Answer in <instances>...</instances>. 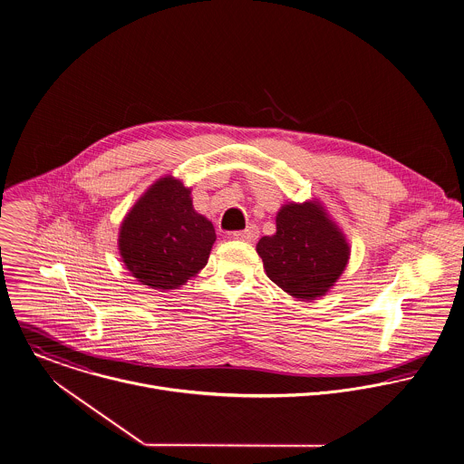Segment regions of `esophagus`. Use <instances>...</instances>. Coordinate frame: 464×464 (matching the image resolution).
Wrapping results in <instances>:
<instances>
[{"instance_id":"1","label":"esophagus","mask_w":464,"mask_h":464,"mask_svg":"<svg viewBox=\"0 0 464 464\" xmlns=\"http://www.w3.org/2000/svg\"><path fill=\"white\" fill-rule=\"evenodd\" d=\"M257 236H259L257 227H248V228H245V230L232 232V237H234V239H241V241H256Z\"/></svg>"}]
</instances>
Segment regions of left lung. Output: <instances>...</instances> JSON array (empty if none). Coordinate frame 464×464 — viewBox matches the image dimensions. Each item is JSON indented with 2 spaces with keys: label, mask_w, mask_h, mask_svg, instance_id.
<instances>
[{
  "label": "left lung",
  "mask_w": 464,
  "mask_h": 464,
  "mask_svg": "<svg viewBox=\"0 0 464 464\" xmlns=\"http://www.w3.org/2000/svg\"><path fill=\"white\" fill-rule=\"evenodd\" d=\"M266 276L290 295H324L343 272L349 246L316 203H292L277 214V232L257 243Z\"/></svg>",
  "instance_id": "left-lung-1"
}]
</instances>
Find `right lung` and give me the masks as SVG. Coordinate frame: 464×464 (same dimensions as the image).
<instances>
[{
  "instance_id": "obj_1",
  "label": "right lung",
  "mask_w": 464,
  "mask_h": 464,
  "mask_svg": "<svg viewBox=\"0 0 464 464\" xmlns=\"http://www.w3.org/2000/svg\"><path fill=\"white\" fill-rule=\"evenodd\" d=\"M214 241V227L194 210L190 190L161 178L126 216L119 246L133 277L155 290H172L207 265Z\"/></svg>"
}]
</instances>
